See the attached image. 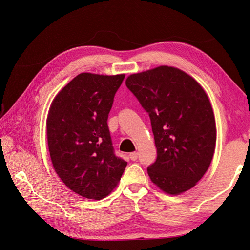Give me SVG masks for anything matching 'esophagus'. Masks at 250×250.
Wrapping results in <instances>:
<instances>
[{"label": "esophagus", "mask_w": 250, "mask_h": 250, "mask_svg": "<svg viewBox=\"0 0 250 250\" xmlns=\"http://www.w3.org/2000/svg\"><path fill=\"white\" fill-rule=\"evenodd\" d=\"M130 158H131L132 161H136L137 159H138V152H137V151L131 152V154H130Z\"/></svg>", "instance_id": "1"}]
</instances>
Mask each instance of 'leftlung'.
<instances>
[{
    "label": "left lung",
    "instance_id": "8db88e82",
    "mask_svg": "<svg viewBox=\"0 0 250 250\" xmlns=\"http://www.w3.org/2000/svg\"><path fill=\"white\" fill-rule=\"evenodd\" d=\"M125 85L150 117L157 160L147 168L163 192L193 188L210 167L216 146L214 112L205 89L186 72L161 65L128 76Z\"/></svg>",
    "mask_w": 250,
    "mask_h": 250
}]
</instances>
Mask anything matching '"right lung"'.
<instances>
[{
    "mask_svg": "<svg viewBox=\"0 0 250 250\" xmlns=\"http://www.w3.org/2000/svg\"><path fill=\"white\" fill-rule=\"evenodd\" d=\"M125 75L82 72L55 96L46 117L47 146L56 173L88 199L113 191L126 162L114 155L108 114Z\"/></svg>",
    "mask_w": 250,
    "mask_h": 250,
    "instance_id": "add662e5",
    "label": "right lung"
}]
</instances>
